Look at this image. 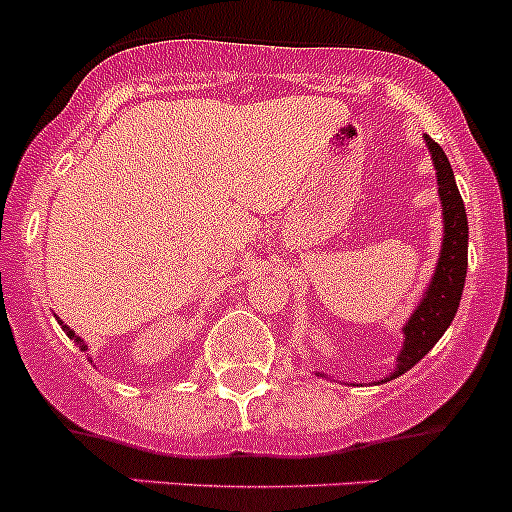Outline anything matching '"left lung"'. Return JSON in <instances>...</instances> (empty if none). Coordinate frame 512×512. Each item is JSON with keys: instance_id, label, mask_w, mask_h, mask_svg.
Here are the masks:
<instances>
[{"instance_id": "8db88e82", "label": "left lung", "mask_w": 512, "mask_h": 512, "mask_svg": "<svg viewBox=\"0 0 512 512\" xmlns=\"http://www.w3.org/2000/svg\"><path fill=\"white\" fill-rule=\"evenodd\" d=\"M426 138L428 153L433 158L438 178V198L443 208V242L441 255H438L436 270H433L431 282L426 292L421 294V302L411 312L409 322L404 324V347H401L399 364L386 376L384 381L396 379L406 374L411 366H416L433 349V344L443 337L451 327L453 317L461 304L463 285H466L468 272V218L463 208V198L458 193L453 168L448 163L446 153L433 138ZM324 376V374H319Z\"/></svg>"}]
</instances>
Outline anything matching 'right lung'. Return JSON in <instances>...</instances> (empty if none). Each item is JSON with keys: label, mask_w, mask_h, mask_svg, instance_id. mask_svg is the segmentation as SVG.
Masks as SVG:
<instances>
[{"label": "right lung", "mask_w": 512, "mask_h": 512, "mask_svg": "<svg viewBox=\"0 0 512 512\" xmlns=\"http://www.w3.org/2000/svg\"><path fill=\"white\" fill-rule=\"evenodd\" d=\"M59 324H61V329H64V332L69 334V339H74V344H79V349H81V352H86V349H89V347H86V344H84V339H81V337H76V334L71 332V329H69V324H64V322H59Z\"/></svg>", "instance_id": "obj_1"}]
</instances>
